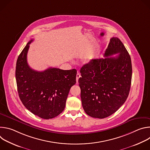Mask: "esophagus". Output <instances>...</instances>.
Segmentation results:
<instances>
[{"instance_id":"esophagus-1","label":"esophagus","mask_w":150,"mask_h":150,"mask_svg":"<svg viewBox=\"0 0 150 150\" xmlns=\"http://www.w3.org/2000/svg\"><path fill=\"white\" fill-rule=\"evenodd\" d=\"M81 75L78 72L76 74V82H78V79L79 78H81Z\"/></svg>"}]
</instances>
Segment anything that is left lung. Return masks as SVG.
<instances>
[{"mask_svg": "<svg viewBox=\"0 0 150 150\" xmlns=\"http://www.w3.org/2000/svg\"><path fill=\"white\" fill-rule=\"evenodd\" d=\"M116 54V57H110ZM104 56L84 65L78 80L85 112L99 119L112 115L124 104L129 93L132 73L130 55L118 38L110 39Z\"/></svg>", "mask_w": 150, "mask_h": 150, "instance_id": "obj_1", "label": "left lung"}]
</instances>
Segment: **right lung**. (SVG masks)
I'll return each instance as SVG.
<instances>
[{"mask_svg": "<svg viewBox=\"0 0 150 150\" xmlns=\"http://www.w3.org/2000/svg\"><path fill=\"white\" fill-rule=\"evenodd\" d=\"M31 40L19 55L15 77L21 101L34 115L52 119L65 109L69 90L76 83V70L49 68L44 71L32 69L27 63Z\"/></svg>", "mask_w": 150, "mask_h": 150, "instance_id": "add662e5", "label": "right lung"}]
</instances>
